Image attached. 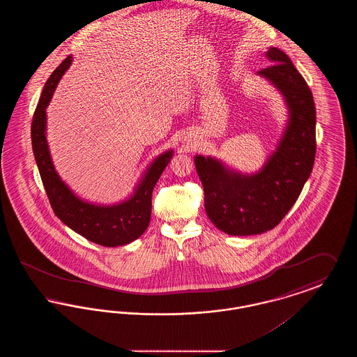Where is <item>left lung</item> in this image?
Here are the masks:
<instances>
[{
  "instance_id": "1",
  "label": "left lung",
  "mask_w": 357,
  "mask_h": 357,
  "mask_svg": "<svg viewBox=\"0 0 357 357\" xmlns=\"http://www.w3.org/2000/svg\"><path fill=\"white\" fill-rule=\"evenodd\" d=\"M266 56L272 66L258 73L282 92L290 112L277 151L255 175L226 170L213 158H195L206 214L230 236H253L275 227L296 204L314 163L316 107L312 91L288 54L271 48Z\"/></svg>"
}]
</instances>
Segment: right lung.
<instances>
[{
	"label": "right lung",
	"mask_w": 357,
	"mask_h": 357,
	"mask_svg": "<svg viewBox=\"0 0 357 357\" xmlns=\"http://www.w3.org/2000/svg\"><path fill=\"white\" fill-rule=\"evenodd\" d=\"M70 63L72 56H68L52 72L36 107L31 128L34 159L50 204L57 218L73 231L98 245L107 248L127 245L140 237L150 223L153 187L170 162L172 151L155 159L144 179L136 188L135 194L128 201L115 206H95L79 199L54 170L45 137V108L51 102L56 85L69 68Z\"/></svg>",
	"instance_id": "1"
}]
</instances>
